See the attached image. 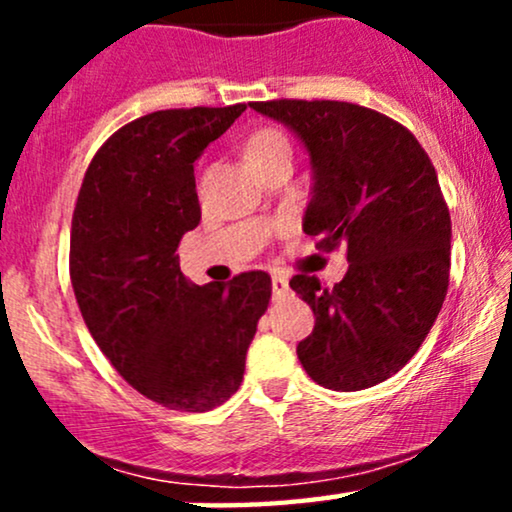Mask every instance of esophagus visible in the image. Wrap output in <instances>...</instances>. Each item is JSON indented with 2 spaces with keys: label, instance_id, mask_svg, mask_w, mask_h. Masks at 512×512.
Listing matches in <instances>:
<instances>
[{
  "label": "esophagus",
  "instance_id": "1",
  "mask_svg": "<svg viewBox=\"0 0 512 512\" xmlns=\"http://www.w3.org/2000/svg\"><path fill=\"white\" fill-rule=\"evenodd\" d=\"M272 291H274L276 298L284 296V293L289 291V279H286L284 272H274V276H272Z\"/></svg>",
  "mask_w": 512,
  "mask_h": 512
}]
</instances>
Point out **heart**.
I'll list each match as a JSON object with an SVG mask.
<instances>
[{"label": "heart", "instance_id": "1", "mask_svg": "<svg viewBox=\"0 0 512 512\" xmlns=\"http://www.w3.org/2000/svg\"><path fill=\"white\" fill-rule=\"evenodd\" d=\"M243 156L250 168L264 166V163L274 161V158L279 156H291V142L279 127H257L255 132H250V137L245 139Z\"/></svg>", "mask_w": 512, "mask_h": 512}]
</instances>
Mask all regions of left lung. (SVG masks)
I'll use <instances>...</instances> for the list:
<instances>
[{
	"label": "left lung",
	"instance_id": "1",
	"mask_svg": "<svg viewBox=\"0 0 512 512\" xmlns=\"http://www.w3.org/2000/svg\"><path fill=\"white\" fill-rule=\"evenodd\" d=\"M284 122L310 154L313 192L303 231L315 248H346L332 289L296 274L289 286L315 313L298 344L305 373L330 390L373 387L407 366L443 308L450 211L414 134L378 110L344 101L250 103Z\"/></svg>",
	"mask_w": 512,
	"mask_h": 512
}]
</instances>
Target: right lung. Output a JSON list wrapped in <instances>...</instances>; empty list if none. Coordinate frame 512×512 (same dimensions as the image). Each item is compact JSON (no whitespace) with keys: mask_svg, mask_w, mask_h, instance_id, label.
<instances>
[{"mask_svg":"<svg viewBox=\"0 0 512 512\" xmlns=\"http://www.w3.org/2000/svg\"><path fill=\"white\" fill-rule=\"evenodd\" d=\"M245 108L132 120L96 151L76 197L69 276L88 332L134 390L168 409L207 411L238 390L272 298L267 272L195 286L175 255L202 219L195 161Z\"/></svg>","mask_w":512,"mask_h":512,"instance_id":"right-lung-1","label":"right lung"}]
</instances>
